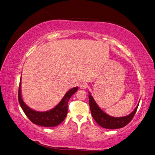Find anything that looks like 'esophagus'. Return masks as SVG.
I'll use <instances>...</instances> for the list:
<instances>
[{
	"label": "esophagus",
	"instance_id": "34e87169",
	"mask_svg": "<svg viewBox=\"0 0 155 155\" xmlns=\"http://www.w3.org/2000/svg\"><path fill=\"white\" fill-rule=\"evenodd\" d=\"M79 87H80V88H81V89H86V88L87 87V84L86 83L82 82L81 84H80Z\"/></svg>",
	"mask_w": 155,
	"mask_h": 155
}]
</instances>
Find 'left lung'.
<instances>
[{
	"label": "left lung",
	"instance_id": "left-lung-1",
	"mask_svg": "<svg viewBox=\"0 0 155 155\" xmlns=\"http://www.w3.org/2000/svg\"><path fill=\"white\" fill-rule=\"evenodd\" d=\"M89 104L91 112V116L97 124L105 129H116L124 127L128 123H129L138 109L139 104L137 105L136 108L129 116L122 117H114L110 116L106 113H104L101 110L91 95H89Z\"/></svg>",
	"mask_w": 155,
	"mask_h": 155
}]
</instances>
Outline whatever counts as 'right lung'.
<instances>
[{"instance_id": "right-lung-1", "label": "right lung", "mask_w": 155, "mask_h": 155, "mask_svg": "<svg viewBox=\"0 0 155 155\" xmlns=\"http://www.w3.org/2000/svg\"><path fill=\"white\" fill-rule=\"evenodd\" d=\"M78 90L75 87L68 91L59 104L53 109L47 112H37L30 108L23 102L21 94V81L18 91V100L21 107L27 117L33 123L39 126L52 127H56L62 122L68 114V104L69 99Z\"/></svg>"}]
</instances>
